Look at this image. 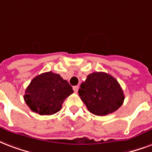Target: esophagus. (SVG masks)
<instances>
[{
    "label": "esophagus",
    "instance_id": "obj_1",
    "mask_svg": "<svg viewBox=\"0 0 152 152\" xmlns=\"http://www.w3.org/2000/svg\"><path fill=\"white\" fill-rule=\"evenodd\" d=\"M78 89H79L78 85H76V86L73 87V90H74V91H75V92H77V91H78Z\"/></svg>",
    "mask_w": 152,
    "mask_h": 152
}]
</instances>
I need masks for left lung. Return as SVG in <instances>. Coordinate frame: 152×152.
<instances>
[{"mask_svg": "<svg viewBox=\"0 0 152 152\" xmlns=\"http://www.w3.org/2000/svg\"><path fill=\"white\" fill-rule=\"evenodd\" d=\"M79 96L89 112L96 115H106L115 112L124 100L118 81L105 72L89 74L80 85Z\"/></svg>", "mask_w": 152, "mask_h": 152, "instance_id": "8db88e82", "label": "left lung"}]
</instances>
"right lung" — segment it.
Listing matches in <instances>:
<instances>
[{
  "label": "right lung",
  "mask_w": 152,
  "mask_h": 152,
  "mask_svg": "<svg viewBox=\"0 0 152 152\" xmlns=\"http://www.w3.org/2000/svg\"><path fill=\"white\" fill-rule=\"evenodd\" d=\"M72 92L68 81L59 74L48 72L32 79L24 99L32 112L41 115H53L61 109L64 99Z\"/></svg>",
  "instance_id": "add662e5"
}]
</instances>
